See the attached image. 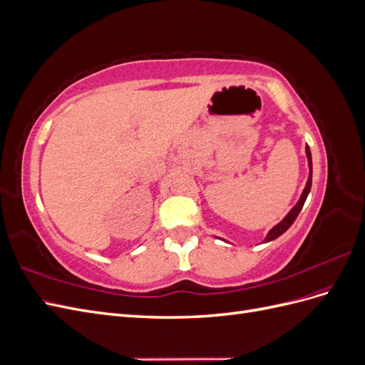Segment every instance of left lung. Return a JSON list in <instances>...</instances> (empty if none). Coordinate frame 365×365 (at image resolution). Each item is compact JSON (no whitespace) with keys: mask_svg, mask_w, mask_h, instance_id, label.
Returning a JSON list of instances; mask_svg holds the SVG:
<instances>
[{"mask_svg":"<svg viewBox=\"0 0 365 365\" xmlns=\"http://www.w3.org/2000/svg\"><path fill=\"white\" fill-rule=\"evenodd\" d=\"M306 157H307V165H309V176H307V182H306L304 190H303V193H302V196H300V200H298V202L292 207L291 212L283 217L282 222H279L277 225L272 227V228L269 230V233L267 235V237L263 239V242H271V240H274V239H277L279 236H282V235L284 233V231L288 230V228L294 224V220L297 219L298 213L302 212V208H303V205H304L306 197H307L309 192H311V185H312V155H311V149H309V146H306Z\"/></svg>","mask_w":365,"mask_h":365,"instance_id":"8db88e82","label":"left lung"}]
</instances>
